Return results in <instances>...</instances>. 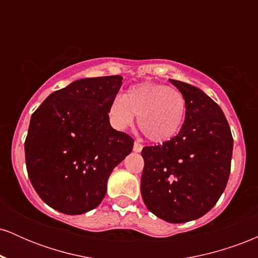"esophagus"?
<instances>
[{
	"mask_svg": "<svg viewBox=\"0 0 258 258\" xmlns=\"http://www.w3.org/2000/svg\"><path fill=\"white\" fill-rule=\"evenodd\" d=\"M142 149H143V146L141 143H138V142H135V144H133V152L141 153Z\"/></svg>",
	"mask_w": 258,
	"mask_h": 258,
	"instance_id": "esophagus-1",
	"label": "esophagus"
}]
</instances>
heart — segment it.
<instances>
[{
    "instance_id": "b5f03b06",
    "label": "heart",
    "mask_w": 258,
    "mask_h": 258,
    "mask_svg": "<svg viewBox=\"0 0 258 258\" xmlns=\"http://www.w3.org/2000/svg\"><path fill=\"white\" fill-rule=\"evenodd\" d=\"M186 100L176 88L155 82H142L116 96L109 106V117L117 130L132 126L138 115L142 133L153 143L176 137L184 121Z\"/></svg>"
}]
</instances>
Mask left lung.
<instances>
[{"label": "left lung", "instance_id": "obj_1", "mask_svg": "<svg viewBox=\"0 0 258 258\" xmlns=\"http://www.w3.org/2000/svg\"><path fill=\"white\" fill-rule=\"evenodd\" d=\"M170 82L185 97V119L171 141L143 148L141 193L159 218L184 223L207 214L226 189L233 137L217 103L198 87Z\"/></svg>", "mask_w": 258, "mask_h": 258}]
</instances>
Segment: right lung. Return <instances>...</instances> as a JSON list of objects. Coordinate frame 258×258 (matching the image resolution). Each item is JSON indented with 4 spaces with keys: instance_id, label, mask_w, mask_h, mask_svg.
Instances as JSON below:
<instances>
[{
    "instance_id": "right-lung-1",
    "label": "right lung",
    "mask_w": 258,
    "mask_h": 258,
    "mask_svg": "<svg viewBox=\"0 0 258 258\" xmlns=\"http://www.w3.org/2000/svg\"><path fill=\"white\" fill-rule=\"evenodd\" d=\"M121 85L120 75L78 80L49 94L31 115L24 144L29 178L61 214L98 206L114 167L132 152V137L109 122Z\"/></svg>"
}]
</instances>
